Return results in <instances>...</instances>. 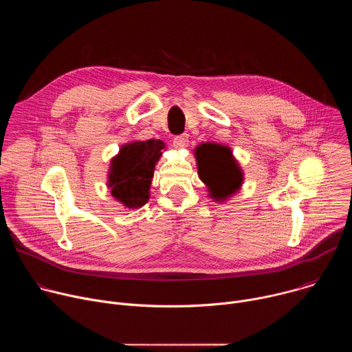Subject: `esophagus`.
<instances>
[{"instance_id":"1","label":"esophagus","mask_w":352,"mask_h":352,"mask_svg":"<svg viewBox=\"0 0 352 352\" xmlns=\"http://www.w3.org/2000/svg\"><path fill=\"white\" fill-rule=\"evenodd\" d=\"M188 142H189V135L188 133H182V135H178L174 138L173 143L177 148H184L188 146Z\"/></svg>"}]
</instances>
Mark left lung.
I'll use <instances>...</instances> for the list:
<instances>
[{
    "mask_svg": "<svg viewBox=\"0 0 352 352\" xmlns=\"http://www.w3.org/2000/svg\"><path fill=\"white\" fill-rule=\"evenodd\" d=\"M197 174L209 188V196L224 202L241 189L243 173L231 148L219 143H202L195 148Z\"/></svg>",
    "mask_w": 352,
    "mask_h": 352,
    "instance_id": "obj_1",
    "label": "left lung"
}]
</instances>
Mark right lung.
<instances>
[{
    "mask_svg": "<svg viewBox=\"0 0 352 352\" xmlns=\"http://www.w3.org/2000/svg\"><path fill=\"white\" fill-rule=\"evenodd\" d=\"M164 142L160 139L133 140L121 146L113 157L107 186L111 195L128 209H139L148 202L155 167L162 157Z\"/></svg>",
    "mask_w": 352,
    "mask_h": 352,
    "instance_id": "1",
    "label": "right lung"
}]
</instances>
